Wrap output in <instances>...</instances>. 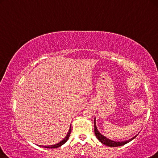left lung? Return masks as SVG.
<instances>
[{
	"mask_svg": "<svg viewBox=\"0 0 158 158\" xmlns=\"http://www.w3.org/2000/svg\"><path fill=\"white\" fill-rule=\"evenodd\" d=\"M94 132H95V135L98 139L101 141L102 144L106 145V146H110V147H117V146H123V145L127 143L129 141H131V140H133L134 138H136V136H134L132 138V139L128 140V141H122V142H117V141H111V140L107 139L106 137H105L104 136H102V134H101L99 133V131H98L96 125V122H95L94 120Z\"/></svg>",
	"mask_w": 158,
	"mask_h": 158,
	"instance_id": "8db88e82",
	"label": "left lung"
}]
</instances>
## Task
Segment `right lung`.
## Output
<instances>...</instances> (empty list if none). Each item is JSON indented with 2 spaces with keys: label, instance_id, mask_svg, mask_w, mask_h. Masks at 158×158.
Wrapping results in <instances>:
<instances>
[{
  "label": "right lung",
  "instance_id": "obj_1",
  "mask_svg": "<svg viewBox=\"0 0 158 158\" xmlns=\"http://www.w3.org/2000/svg\"><path fill=\"white\" fill-rule=\"evenodd\" d=\"M71 126H70V128H69V132L68 133H67V136H66V137L64 138V139L62 140V141H60V143H57V144H56V145H53V146H42V147H44V148H58V147H60V146H61L62 145H63L64 143H65L67 140H68V139H69V136H70V134H71Z\"/></svg>",
  "mask_w": 158,
  "mask_h": 158
}]
</instances>
